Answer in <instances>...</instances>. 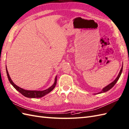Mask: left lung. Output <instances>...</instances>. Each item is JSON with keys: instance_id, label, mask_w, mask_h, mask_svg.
I'll use <instances>...</instances> for the list:
<instances>
[{"instance_id": "1", "label": "left lung", "mask_w": 129, "mask_h": 129, "mask_svg": "<svg viewBox=\"0 0 129 129\" xmlns=\"http://www.w3.org/2000/svg\"><path fill=\"white\" fill-rule=\"evenodd\" d=\"M122 68H123V63H122V66L121 67V70L120 71L119 73V75H118L117 77L116 78V79H115L113 82H112L111 83H110L109 85H108L107 86H106V87H105L104 88H103V89H102V91L101 92H100L98 93H104V92H107V91L110 90V89L112 88L113 87H114V86L116 84V83L117 82V81L119 80V78L120 77L121 75V73H122Z\"/></svg>"}]
</instances>
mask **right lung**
<instances>
[{
  "label": "right lung",
  "mask_w": 129,
  "mask_h": 129,
  "mask_svg": "<svg viewBox=\"0 0 129 129\" xmlns=\"http://www.w3.org/2000/svg\"><path fill=\"white\" fill-rule=\"evenodd\" d=\"M6 71H7L8 78V80L9 81L10 83H11V85L13 87H14L16 89V90L18 92H19L21 94H22L23 96H24L25 97H27V98H42V97L45 96L46 94H48V93L50 92L53 90L57 84V76H56V78H55V80H54V82L53 84V85L51 86L48 89H46V90H43V91L26 90H24V89H23L22 88L19 87V86H17L15 83H14V82H13L9 76L8 71L7 68V66H6Z\"/></svg>",
  "instance_id": "1"
}]
</instances>
